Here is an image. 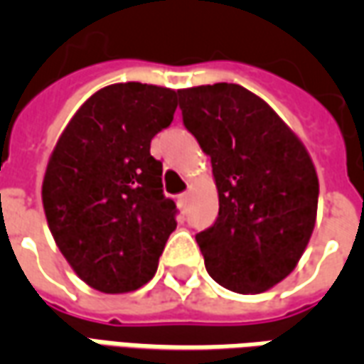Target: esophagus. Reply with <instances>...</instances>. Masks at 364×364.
I'll return each instance as SVG.
<instances>
[{"instance_id":"esophagus-1","label":"esophagus","mask_w":364,"mask_h":364,"mask_svg":"<svg viewBox=\"0 0 364 364\" xmlns=\"http://www.w3.org/2000/svg\"><path fill=\"white\" fill-rule=\"evenodd\" d=\"M187 203H189V193H181L179 197H177V205H179V208H187Z\"/></svg>"}]
</instances>
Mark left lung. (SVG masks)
<instances>
[{"instance_id":"obj_1","label":"left lung","mask_w":364,"mask_h":364,"mask_svg":"<svg viewBox=\"0 0 364 364\" xmlns=\"http://www.w3.org/2000/svg\"><path fill=\"white\" fill-rule=\"evenodd\" d=\"M183 122L210 156L218 218L197 234L208 274L257 294L287 279L316 224L320 183L310 154L261 97L236 83L179 90Z\"/></svg>"}]
</instances>
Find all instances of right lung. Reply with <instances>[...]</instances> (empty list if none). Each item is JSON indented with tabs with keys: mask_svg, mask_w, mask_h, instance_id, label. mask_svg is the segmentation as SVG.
<instances>
[{
	"mask_svg": "<svg viewBox=\"0 0 364 364\" xmlns=\"http://www.w3.org/2000/svg\"><path fill=\"white\" fill-rule=\"evenodd\" d=\"M175 109V90L112 83L75 111L52 150L43 179L46 222L70 267L99 292L146 284L177 228L161 161L150 154Z\"/></svg>",
	"mask_w": 364,
	"mask_h": 364,
	"instance_id": "add662e5",
	"label": "right lung"
}]
</instances>
